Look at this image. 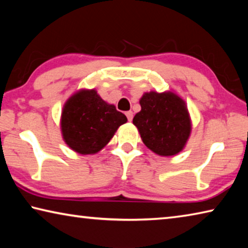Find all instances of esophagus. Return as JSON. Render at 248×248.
I'll list each match as a JSON object with an SVG mask.
<instances>
[{
    "label": "esophagus",
    "instance_id": "34e87169",
    "mask_svg": "<svg viewBox=\"0 0 248 248\" xmlns=\"http://www.w3.org/2000/svg\"><path fill=\"white\" fill-rule=\"evenodd\" d=\"M125 116H127V118H128L129 121H131L132 118H133V112L131 110H129V111L125 112Z\"/></svg>",
    "mask_w": 248,
    "mask_h": 248
}]
</instances>
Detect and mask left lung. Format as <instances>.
Masks as SVG:
<instances>
[{
    "label": "left lung",
    "mask_w": 248,
    "mask_h": 248,
    "mask_svg": "<svg viewBox=\"0 0 248 248\" xmlns=\"http://www.w3.org/2000/svg\"><path fill=\"white\" fill-rule=\"evenodd\" d=\"M141 110L133 124L148 148L161 156L182 151L191 132V120L186 104L173 92H150L140 99Z\"/></svg>",
    "instance_id": "8db88e82"
}]
</instances>
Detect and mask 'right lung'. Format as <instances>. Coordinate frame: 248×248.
Segmentation results:
<instances>
[{
	"label": "right lung",
	"instance_id": "obj_1",
	"mask_svg": "<svg viewBox=\"0 0 248 248\" xmlns=\"http://www.w3.org/2000/svg\"><path fill=\"white\" fill-rule=\"evenodd\" d=\"M127 117L102 99L95 90H81L66 100L61 115L62 137L79 154L99 152Z\"/></svg>",
	"mask_w": 248,
	"mask_h": 248
}]
</instances>
